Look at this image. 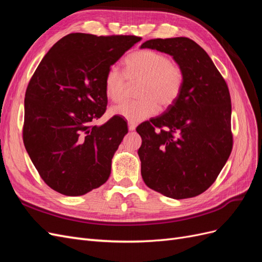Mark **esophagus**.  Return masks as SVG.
<instances>
[{
	"mask_svg": "<svg viewBox=\"0 0 262 262\" xmlns=\"http://www.w3.org/2000/svg\"><path fill=\"white\" fill-rule=\"evenodd\" d=\"M128 128H129L130 131H134V130H136V128H137V124L129 121V122H128Z\"/></svg>",
	"mask_w": 262,
	"mask_h": 262,
	"instance_id": "1",
	"label": "esophagus"
}]
</instances>
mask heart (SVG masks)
Here are the masks:
<instances>
[{"mask_svg": "<svg viewBox=\"0 0 262 262\" xmlns=\"http://www.w3.org/2000/svg\"><path fill=\"white\" fill-rule=\"evenodd\" d=\"M128 81H126V80ZM130 84L140 83L136 101H126L112 108V114L138 123L169 108L180 97L185 82L181 67L167 55L150 49L138 50L124 59V74L112 67L105 77L106 96L114 102L121 101Z\"/></svg>", "mask_w": 262, "mask_h": 262, "instance_id": "b5f03b06", "label": "heart"}]
</instances>
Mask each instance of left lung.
<instances>
[{
  "instance_id": "8db88e82",
  "label": "left lung",
  "mask_w": 262,
  "mask_h": 262,
  "mask_svg": "<svg viewBox=\"0 0 262 262\" xmlns=\"http://www.w3.org/2000/svg\"><path fill=\"white\" fill-rule=\"evenodd\" d=\"M141 48L171 55L185 74L175 104L137 128L142 178L148 188L172 199L199 195L215 181L233 148L227 84L191 39H150Z\"/></svg>"
}]
</instances>
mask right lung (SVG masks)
<instances>
[{
	"label": "right lung",
	"instance_id": "add662e5",
	"mask_svg": "<svg viewBox=\"0 0 262 262\" xmlns=\"http://www.w3.org/2000/svg\"><path fill=\"white\" fill-rule=\"evenodd\" d=\"M137 36L74 33L54 43L25 94L23 140L39 175L51 189L83 195L104 185L128 133L123 118L93 124L106 112L105 77Z\"/></svg>",
	"mask_w": 262,
	"mask_h": 262
}]
</instances>
